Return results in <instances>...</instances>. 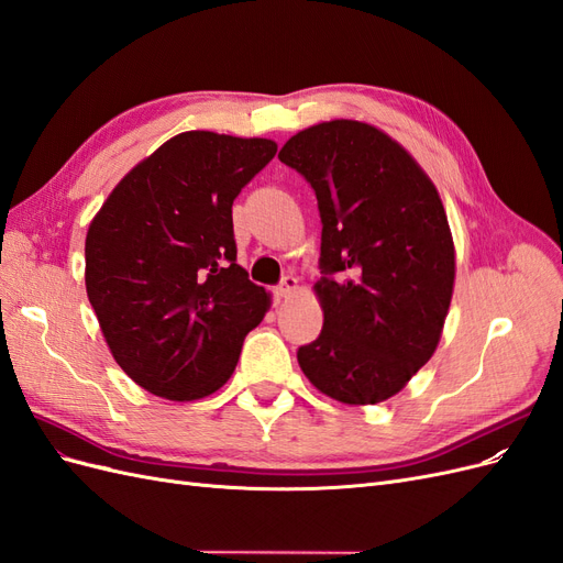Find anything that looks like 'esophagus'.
Listing matches in <instances>:
<instances>
[{
    "label": "esophagus",
    "mask_w": 563,
    "mask_h": 563,
    "mask_svg": "<svg viewBox=\"0 0 563 563\" xmlns=\"http://www.w3.org/2000/svg\"><path fill=\"white\" fill-rule=\"evenodd\" d=\"M298 291V279L296 277H284L279 286H275L277 298H291Z\"/></svg>",
    "instance_id": "34e87169"
}]
</instances>
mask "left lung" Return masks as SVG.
<instances>
[{
    "label": "left lung",
    "instance_id": "1",
    "mask_svg": "<svg viewBox=\"0 0 563 563\" xmlns=\"http://www.w3.org/2000/svg\"><path fill=\"white\" fill-rule=\"evenodd\" d=\"M279 159L312 185L323 225V327L298 364L321 395L380 404L430 362L444 331L455 282L444 203L395 139L354 119L298 131Z\"/></svg>",
    "mask_w": 563,
    "mask_h": 563
}]
</instances>
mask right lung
<instances>
[{
    "mask_svg": "<svg viewBox=\"0 0 563 563\" xmlns=\"http://www.w3.org/2000/svg\"><path fill=\"white\" fill-rule=\"evenodd\" d=\"M275 152L269 139L178 133L93 216L87 296L114 362L152 395H213L269 310V294L236 265L232 201Z\"/></svg>",
    "mask_w": 563,
    "mask_h": 563,
    "instance_id": "obj_1",
    "label": "right lung"
}]
</instances>
